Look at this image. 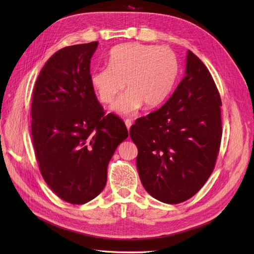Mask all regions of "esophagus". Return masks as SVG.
<instances>
[{
	"mask_svg": "<svg viewBox=\"0 0 254 254\" xmlns=\"http://www.w3.org/2000/svg\"><path fill=\"white\" fill-rule=\"evenodd\" d=\"M125 124H126V126H127V129H129V128H130V127H132V121H130L129 119L125 120Z\"/></svg>",
	"mask_w": 254,
	"mask_h": 254,
	"instance_id": "obj_1",
	"label": "esophagus"
}]
</instances>
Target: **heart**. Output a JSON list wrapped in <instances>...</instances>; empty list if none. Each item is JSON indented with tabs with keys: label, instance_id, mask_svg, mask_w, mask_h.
Wrapping results in <instances>:
<instances>
[{
	"label": "heart",
	"instance_id": "b5f03b06",
	"mask_svg": "<svg viewBox=\"0 0 254 254\" xmlns=\"http://www.w3.org/2000/svg\"><path fill=\"white\" fill-rule=\"evenodd\" d=\"M108 64L92 72L91 84L106 105L115 100L126 84L127 93L113 106L122 115L134 114L142 105L145 109L160 106L172 92L179 71L172 50L140 43L114 47Z\"/></svg>",
	"mask_w": 254,
	"mask_h": 254
}]
</instances>
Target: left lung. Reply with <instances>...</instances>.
<instances>
[{
    "label": "left lung",
    "instance_id": "8db88e82",
    "mask_svg": "<svg viewBox=\"0 0 254 254\" xmlns=\"http://www.w3.org/2000/svg\"><path fill=\"white\" fill-rule=\"evenodd\" d=\"M221 106L208 69L189 50L184 77L171 98L129 129L140 180L155 199L184 202L207 181L222 138Z\"/></svg>",
    "mask_w": 254,
    "mask_h": 254
}]
</instances>
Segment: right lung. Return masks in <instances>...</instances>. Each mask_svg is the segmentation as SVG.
Here are the masks:
<instances>
[{
	"label": "right lung",
	"mask_w": 254,
	"mask_h": 254,
	"mask_svg": "<svg viewBox=\"0 0 254 254\" xmlns=\"http://www.w3.org/2000/svg\"><path fill=\"white\" fill-rule=\"evenodd\" d=\"M97 46L74 45L53 54L33 91L31 132L41 174L71 204L87 203L103 190L111 158L128 136L119 117L105 115L91 84Z\"/></svg>",
	"instance_id": "right-lung-1"
}]
</instances>
